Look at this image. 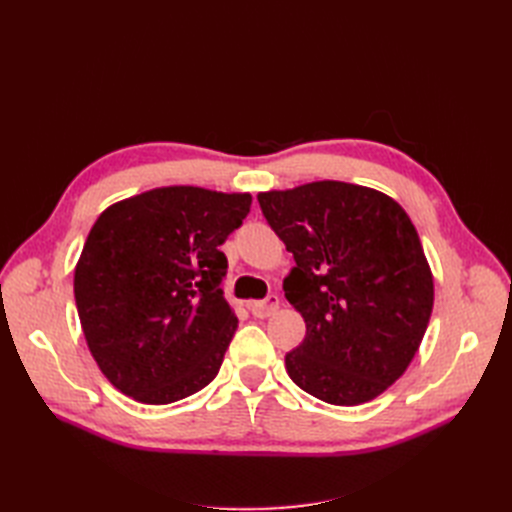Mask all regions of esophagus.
<instances>
[{
    "instance_id": "34e87169",
    "label": "esophagus",
    "mask_w": 512,
    "mask_h": 512,
    "mask_svg": "<svg viewBox=\"0 0 512 512\" xmlns=\"http://www.w3.org/2000/svg\"><path fill=\"white\" fill-rule=\"evenodd\" d=\"M277 307H280V297H277V294H269L267 299L250 303V312L256 318H269L277 312Z\"/></svg>"
}]
</instances>
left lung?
<instances>
[{"label": "left lung", "mask_w": 512, "mask_h": 512, "mask_svg": "<svg viewBox=\"0 0 512 512\" xmlns=\"http://www.w3.org/2000/svg\"><path fill=\"white\" fill-rule=\"evenodd\" d=\"M258 205L297 262L284 292L307 331L286 354L288 376L333 406L378 397L414 359L433 307L431 271L408 213L342 181L262 192Z\"/></svg>", "instance_id": "obj_1"}]
</instances>
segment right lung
Here are the masks:
<instances>
[{"mask_svg":"<svg viewBox=\"0 0 512 512\" xmlns=\"http://www.w3.org/2000/svg\"><path fill=\"white\" fill-rule=\"evenodd\" d=\"M250 194L190 185L108 207L74 271L87 346L123 395L164 406L218 376L237 316L224 299L220 245L250 213Z\"/></svg>","mask_w":512,"mask_h":512,"instance_id":"add662e5","label":"right lung"}]
</instances>
